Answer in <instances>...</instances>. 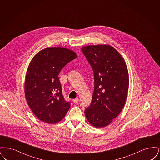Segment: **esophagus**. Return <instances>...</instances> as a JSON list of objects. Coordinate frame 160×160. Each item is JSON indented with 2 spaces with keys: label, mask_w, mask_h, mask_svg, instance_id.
Wrapping results in <instances>:
<instances>
[{
  "label": "esophagus",
  "mask_w": 160,
  "mask_h": 160,
  "mask_svg": "<svg viewBox=\"0 0 160 160\" xmlns=\"http://www.w3.org/2000/svg\"><path fill=\"white\" fill-rule=\"evenodd\" d=\"M79 101H80V100L78 99H73V102H74V103H75V104H78V102H79Z\"/></svg>",
  "instance_id": "34e87169"
}]
</instances>
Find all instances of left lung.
<instances>
[{
  "mask_svg": "<svg viewBox=\"0 0 160 160\" xmlns=\"http://www.w3.org/2000/svg\"><path fill=\"white\" fill-rule=\"evenodd\" d=\"M82 51L94 74V91L91 105L84 114L96 128L109 125L122 111L127 99L129 76L126 63L112 46H85Z\"/></svg>",
  "mask_w": 160,
  "mask_h": 160,
  "instance_id": "left-lung-1",
  "label": "left lung"
}]
</instances>
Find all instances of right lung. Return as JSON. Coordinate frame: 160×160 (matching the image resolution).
Returning a JSON list of instances; mask_svg holds the SVG:
<instances>
[{"label": "right lung", "instance_id": "right-lung-1", "mask_svg": "<svg viewBox=\"0 0 160 160\" xmlns=\"http://www.w3.org/2000/svg\"><path fill=\"white\" fill-rule=\"evenodd\" d=\"M77 57L68 48L52 47L41 50L32 59L25 79V97L31 110L41 121L59 122L68 112L70 102L63 98L58 75Z\"/></svg>", "mask_w": 160, "mask_h": 160}]
</instances>
